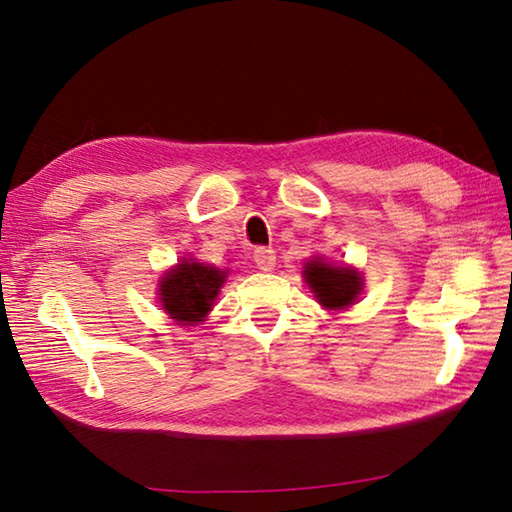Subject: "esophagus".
Listing matches in <instances>:
<instances>
[{"mask_svg":"<svg viewBox=\"0 0 512 512\" xmlns=\"http://www.w3.org/2000/svg\"><path fill=\"white\" fill-rule=\"evenodd\" d=\"M253 259L259 271H273L275 266V250L273 248H266V246H259L255 253H253Z\"/></svg>","mask_w":512,"mask_h":512,"instance_id":"obj_1","label":"esophagus"}]
</instances>
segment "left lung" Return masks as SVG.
<instances>
[{"instance_id":"1","label":"left lung","mask_w":512,"mask_h":512,"mask_svg":"<svg viewBox=\"0 0 512 512\" xmlns=\"http://www.w3.org/2000/svg\"><path fill=\"white\" fill-rule=\"evenodd\" d=\"M304 275L306 282L311 284L315 297L324 306H329V309H340V306L351 304L360 293V275L353 268L331 266L320 262V259H313L306 266Z\"/></svg>"}]
</instances>
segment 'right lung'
Returning <instances> with one entry per match:
<instances>
[{
	"mask_svg": "<svg viewBox=\"0 0 512 512\" xmlns=\"http://www.w3.org/2000/svg\"><path fill=\"white\" fill-rule=\"evenodd\" d=\"M226 273L199 262H183L163 277L161 302L163 309L179 322H199L206 318Z\"/></svg>",
	"mask_w": 512,
	"mask_h": 512,
	"instance_id": "right-lung-1",
	"label": "right lung"
}]
</instances>
